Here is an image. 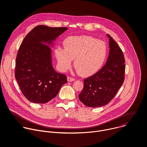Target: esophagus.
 <instances>
[{"label":"esophagus","mask_w":147,"mask_h":147,"mask_svg":"<svg viewBox=\"0 0 147 147\" xmlns=\"http://www.w3.org/2000/svg\"><path fill=\"white\" fill-rule=\"evenodd\" d=\"M75 80V78H73V77H67V81L69 82H72V81H74Z\"/></svg>","instance_id":"1"}]
</instances>
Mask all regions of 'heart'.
I'll return each instance as SVG.
<instances>
[{"label":"heart","mask_w":147,"mask_h":147,"mask_svg":"<svg viewBox=\"0 0 147 147\" xmlns=\"http://www.w3.org/2000/svg\"><path fill=\"white\" fill-rule=\"evenodd\" d=\"M65 49L58 48L55 54L59 69H70L73 59L77 73L87 77L96 73L107 56V47L103 41L90 36H70L64 42Z\"/></svg>","instance_id":"obj_1"}]
</instances>
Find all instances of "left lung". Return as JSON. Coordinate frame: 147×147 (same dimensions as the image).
<instances>
[{"mask_svg": "<svg viewBox=\"0 0 147 147\" xmlns=\"http://www.w3.org/2000/svg\"><path fill=\"white\" fill-rule=\"evenodd\" d=\"M109 53L105 65L95 74L84 79V88L79 99L91 108L100 107L109 103L124 80L125 59L123 53L109 35Z\"/></svg>", "mask_w": 147, "mask_h": 147, "instance_id": "obj_1", "label": "left lung"}]
</instances>
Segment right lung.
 Returning <instances> with one entry per match:
<instances>
[{
  "label": "right lung",
  "instance_id": "right-lung-1",
  "mask_svg": "<svg viewBox=\"0 0 147 147\" xmlns=\"http://www.w3.org/2000/svg\"><path fill=\"white\" fill-rule=\"evenodd\" d=\"M67 30L40 25L24 38L16 60L15 78L24 96L36 103H45L58 94L67 82V77L52 67L51 49L48 45Z\"/></svg>",
  "mask_w": 147,
  "mask_h": 147
}]
</instances>
